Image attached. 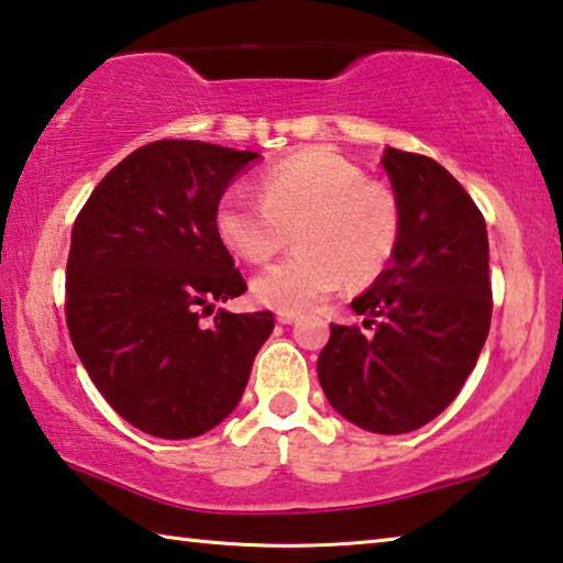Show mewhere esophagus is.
I'll return each instance as SVG.
<instances>
[{
  "label": "esophagus",
  "mask_w": 563,
  "mask_h": 563,
  "mask_svg": "<svg viewBox=\"0 0 563 563\" xmlns=\"http://www.w3.org/2000/svg\"><path fill=\"white\" fill-rule=\"evenodd\" d=\"M299 319L297 311H276V321L279 323H294Z\"/></svg>",
  "instance_id": "1"
}]
</instances>
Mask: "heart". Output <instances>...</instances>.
Here are the masks:
<instances>
[{
    "instance_id": "heart-1",
    "label": "heart",
    "mask_w": 563,
    "mask_h": 563,
    "mask_svg": "<svg viewBox=\"0 0 563 563\" xmlns=\"http://www.w3.org/2000/svg\"><path fill=\"white\" fill-rule=\"evenodd\" d=\"M258 197L230 187L217 202L214 230L227 250L262 264L289 242L299 246L254 276L264 307L301 311L343 279L368 287L386 269L400 236V207L386 185L349 157L311 147L262 175Z\"/></svg>"
}]
</instances>
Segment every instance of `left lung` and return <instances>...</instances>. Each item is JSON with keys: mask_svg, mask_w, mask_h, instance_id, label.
Returning a JSON list of instances; mask_svg holds the SVG:
<instances>
[{"mask_svg": "<svg viewBox=\"0 0 563 563\" xmlns=\"http://www.w3.org/2000/svg\"><path fill=\"white\" fill-rule=\"evenodd\" d=\"M380 163L400 236L373 287L351 301L376 333L331 323L317 371L339 416L400 435L438 418L475 368L492 321L489 242L485 217L440 163L396 147Z\"/></svg>", "mask_w": 563, "mask_h": 563, "instance_id": "1", "label": "left lung"}]
</instances>
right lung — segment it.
Instances as JSON below:
<instances>
[{"instance_id": "obj_1", "label": "right lung", "mask_w": 563, "mask_h": 563, "mask_svg": "<svg viewBox=\"0 0 563 563\" xmlns=\"http://www.w3.org/2000/svg\"><path fill=\"white\" fill-rule=\"evenodd\" d=\"M252 151L155 141L108 173L78 212L66 262L71 343L118 416L187 440L230 416L274 329L272 311L220 309L246 291L214 210Z\"/></svg>"}]
</instances>
